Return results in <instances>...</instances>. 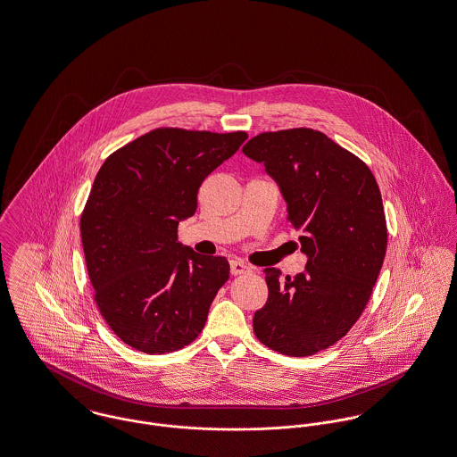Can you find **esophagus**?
I'll return each mask as SVG.
<instances>
[{"instance_id":"34e87169","label":"esophagus","mask_w":457,"mask_h":457,"mask_svg":"<svg viewBox=\"0 0 457 457\" xmlns=\"http://www.w3.org/2000/svg\"><path fill=\"white\" fill-rule=\"evenodd\" d=\"M229 268H231V274L233 276H240V274H245V272H250V268L240 259H233L229 262Z\"/></svg>"}]
</instances>
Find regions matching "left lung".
<instances>
[{"label":"left lung","instance_id":"8db88e82","mask_svg":"<svg viewBox=\"0 0 457 457\" xmlns=\"http://www.w3.org/2000/svg\"><path fill=\"white\" fill-rule=\"evenodd\" d=\"M243 154L278 185L307 255L295 278L264 269L253 333L279 353L312 355L345 337L371 296L386 252L381 193L364 162L314 129L262 133Z\"/></svg>","mask_w":457,"mask_h":457}]
</instances>
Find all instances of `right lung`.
<instances>
[{
  "instance_id": "add662e5",
  "label": "right lung",
  "mask_w": 457,
  "mask_h": 457,
  "mask_svg": "<svg viewBox=\"0 0 457 457\" xmlns=\"http://www.w3.org/2000/svg\"><path fill=\"white\" fill-rule=\"evenodd\" d=\"M246 137L155 129L100 167L81 215L82 248L96 305L129 347L174 352L204 329L229 264L181 245L178 226L195 214L204 179Z\"/></svg>"
}]
</instances>
